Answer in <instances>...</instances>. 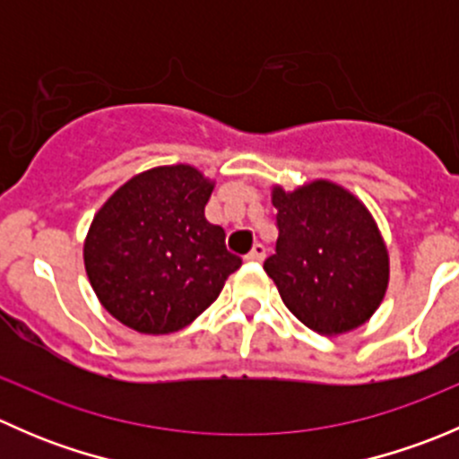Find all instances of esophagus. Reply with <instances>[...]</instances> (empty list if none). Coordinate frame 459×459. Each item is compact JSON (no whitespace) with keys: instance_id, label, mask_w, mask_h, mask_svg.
<instances>
[{"instance_id":"esophagus-1","label":"esophagus","mask_w":459,"mask_h":459,"mask_svg":"<svg viewBox=\"0 0 459 459\" xmlns=\"http://www.w3.org/2000/svg\"><path fill=\"white\" fill-rule=\"evenodd\" d=\"M264 257H266V248H264L262 244H255V247H253V251L247 255L248 262H262Z\"/></svg>"}]
</instances>
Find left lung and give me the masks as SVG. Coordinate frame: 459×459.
<instances>
[{"mask_svg":"<svg viewBox=\"0 0 459 459\" xmlns=\"http://www.w3.org/2000/svg\"><path fill=\"white\" fill-rule=\"evenodd\" d=\"M271 202L280 238L264 271L286 308L326 337L367 324L391 277L386 242L367 204L331 179H313L293 191L275 184Z\"/></svg>","mask_w":459,"mask_h":459,"instance_id":"1","label":"left lung"}]
</instances>
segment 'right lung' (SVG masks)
<instances>
[{
    "label": "right lung",
    "instance_id": "1",
    "mask_svg": "<svg viewBox=\"0 0 459 459\" xmlns=\"http://www.w3.org/2000/svg\"><path fill=\"white\" fill-rule=\"evenodd\" d=\"M215 188L191 164L142 170L101 204L84 239V268L101 307L143 335L188 326L242 259L204 217Z\"/></svg>",
    "mask_w": 459,
    "mask_h": 459
}]
</instances>
